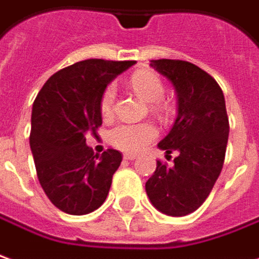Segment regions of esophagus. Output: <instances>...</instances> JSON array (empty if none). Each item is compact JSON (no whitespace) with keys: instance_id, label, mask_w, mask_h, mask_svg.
<instances>
[{"instance_id":"obj_1","label":"esophagus","mask_w":259,"mask_h":259,"mask_svg":"<svg viewBox=\"0 0 259 259\" xmlns=\"http://www.w3.org/2000/svg\"><path fill=\"white\" fill-rule=\"evenodd\" d=\"M123 158H124V160L132 161V160H136V155L135 154H124Z\"/></svg>"}]
</instances>
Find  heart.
Returning a JSON list of instances; mask_svg holds the SVG:
<instances>
[{"label": "heart", "mask_w": 259, "mask_h": 259, "mask_svg": "<svg viewBox=\"0 0 259 259\" xmlns=\"http://www.w3.org/2000/svg\"><path fill=\"white\" fill-rule=\"evenodd\" d=\"M130 87L133 91L150 105L151 111L160 115L167 116L169 108L165 102H162V97L165 94V85L162 79L153 71L142 70L130 77ZM115 99L116 90L113 84L105 87L99 98V112L104 119H111L115 111ZM158 135L155 126L150 122L143 123H119L112 127L109 132V142L119 150L124 153L135 154L142 148L151 143Z\"/></svg>", "instance_id": "obj_1"}]
</instances>
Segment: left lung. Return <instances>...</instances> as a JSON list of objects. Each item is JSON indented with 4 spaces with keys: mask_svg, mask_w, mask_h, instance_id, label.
<instances>
[{
    "mask_svg": "<svg viewBox=\"0 0 259 259\" xmlns=\"http://www.w3.org/2000/svg\"><path fill=\"white\" fill-rule=\"evenodd\" d=\"M151 67L177 90L178 116L158 143L174 165L157 161L146 182L147 196L164 214L181 218L199 209L222 172L229 140V116L222 88L210 74L189 61L160 59ZM171 157V155H169Z\"/></svg>",
    "mask_w": 259,
    "mask_h": 259,
    "instance_id": "8db88e82",
    "label": "left lung"
}]
</instances>
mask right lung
I'll return each instance as SVG.
<instances>
[{
	"instance_id": "add662e5",
	"label": "right lung",
	"mask_w": 259,
	"mask_h": 259,
	"mask_svg": "<svg viewBox=\"0 0 259 259\" xmlns=\"http://www.w3.org/2000/svg\"><path fill=\"white\" fill-rule=\"evenodd\" d=\"M136 61L88 59L53 74L32 108L30 150L37 178L57 209L81 216L105 202L122 153L94 154L88 133L102 124L99 98L105 87Z\"/></svg>"
}]
</instances>
